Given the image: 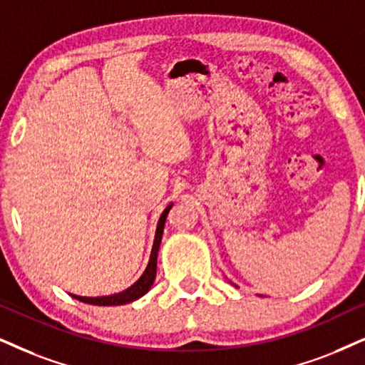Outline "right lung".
<instances>
[{
	"label": "right lung",
	"mask_w": 365,
	"mask_h": 365,
	"mask_svg": "<svg viewBox=\"0 0 365 365\" xmlns=\"http://www.w3.org/2000/svg\"><path fill=\"white\" fill-rule=\"evenodd\" d=\"M173 204H170L167 209L163 210V214L160 215L158 225H156V234H155V242H153V249H151L150 255V262L146 266L145 273L141 274V278L136 281L135 284L129 286L128 289H124L121 293L110 294V297H77V294H72L73 298L79 299L82 303H89V305H98V307H116V305H126V303L135 302V299L141 298L143 294L148 293L151 284L156 278V257H158V249H160V242H161V236H163V229H165V222H167V215L170 209H172Z\"/></svg>",
	"instance_id": "add662e5"
}]
</instances>
